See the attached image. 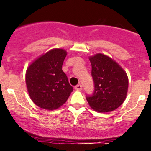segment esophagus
<instances>
[{
    "mask_svg": "<svg viewBox=\"0 0 151 151\" xmlns=\"http://www.w3.org/2000/svg\"><path fill=\"white\" fill-rule=\"evenodd\" d=\"M74 89L77 90V91H80V90H81V89H82V86H81V84H77V85L75 86Z\"/></svg>",
    "mask_w": 151,
    "mask_h": 151,
    "instance_id": "1",
    "label": "esophagus"
}]
</instances>
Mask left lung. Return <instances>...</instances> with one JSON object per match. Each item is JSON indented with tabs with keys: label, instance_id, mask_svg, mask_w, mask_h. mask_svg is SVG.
<instances>
[{
	"label": "left lung",
	"instance_id": "left-lung-1",
	"mask_svg": "<svg viewBox=\"0 0 151 151\" xmlns=\"http://www.w3.org/2000/svg\"><path fill=\"white\" fill-rule=\"evenodd\" d=\"M89 60L94 90L86 95V100L96 111H112L126 99L129 86L126 73L116 62L102 54H96Z\"/></svg>",
	"mask_w": 151,
	"mask_h": 151
}]
</instances>
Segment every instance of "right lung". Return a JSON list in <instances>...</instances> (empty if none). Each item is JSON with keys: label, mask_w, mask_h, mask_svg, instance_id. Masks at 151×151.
Returning a JSON list of instances; mask_svg holds the SVG:
<instances>
[{"label": "right lung", "mask_w": 151, "mask_h": 151, "mask_svg": "<svg viewBox=\"0 0 151 151\" xmlns=\"http://www.w3.org/2000/svg\"><path fill=\"white\" fill-rule=\"evenodd\" d=\"M67 52L54 49L27 68L25 81L32 101L40 108L53 110L67 101L73 87L62 70Z\"/></svg>", "instance_id": "obj_1"}]
</instances>
